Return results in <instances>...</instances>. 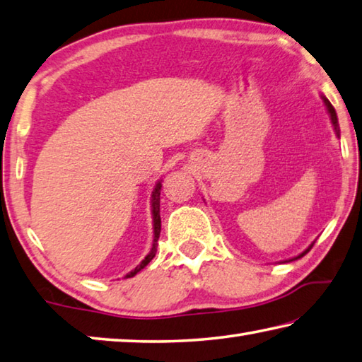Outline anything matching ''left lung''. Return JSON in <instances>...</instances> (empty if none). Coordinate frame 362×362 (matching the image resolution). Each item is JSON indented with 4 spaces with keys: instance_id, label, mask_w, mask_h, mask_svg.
I'll use <instances>...</instances> for the list:
<instances>
[{
    "instance_id": "left-lung-1",
    "label": "left lung",
    "mask_w": 362,
    "mask_h": 362,
    "mask_svg": "<svg viewBox=\"0 0 362 362\" xmlns=\"http://www.w3.org/2000/svg\"><path fill=\"white\" fill-rule=\"evenodd\" d=\"M322 101H325V105H326V107H327V112H329V116H331V122H332V125H334V130H335V135L337 136H340V129H339V119H337V112H335V110H334V106L331 105V101H329L325 95H322ZM312 246H313V243L308 246V248L303 251V252H300L299 256L297 257H294V259H299V257H302V256H305L307 252L312 250ZM294 259H291V261H294Z\"/></svg>"
}]
</instances>
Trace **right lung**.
Masks as SVG:
<instances>
[{"label":"right lung","instance_id":"obj_1","mask_svg":"<svg viewBox=\"0 0 362 362\" xmlns=\"http://www.w3.org/2000/svg\"><path fill=\"white\" fill-rule=\"evenodd\" d=\"M160 187H162V185H160V181H158L157 185L154 186V191H152V199H151L152 223H154V243H152V248L149 251V255L146 256L143 261L139 262V265H136V267L130 272V274H127L125 278L135 276L139 270L144 269L146 265H148L152 261V257H154L156 252H157V240H158V237H160V224H162L160 223Z\"/></svg>","mask_w":362,"mask_h":362}]
</instances>
